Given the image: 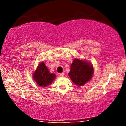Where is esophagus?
<instances>
[{
    "label": "esophagus",
    "instance_id": "34e87169",
    "mask_svg": "<svg viewBox=\"0 0 126 126\" xmlns=\"http://www.w3.org/2000/svg\"><path fill=\"white\" fill-rule=\"evenodd\" d=\"M59 75H60V76H64V73H60V74H59Z\"/></svg>",
    "mask_w": 126,
    "mask_h": 126
}]
</instances>
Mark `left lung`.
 Segmentation results:
<instances>
[{
    "instance_id": "8db88e82",
    "label": "left lung",
    "mask_w": 126,
    "mask_h": 126,
    "mask_svg": "<svg viewBox=\"0 0 126 126\" xmlns=\"http://www.w3.org/2000/svg\"><path fill=\"white\" fill-rule=\"evenodd\" d=\"M94 73L93 66L86 61L75 59L70 65L69 76L75 84L82 86L91 80Z\"/></svg>"
}]
</instances>
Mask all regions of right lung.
<instances>
[{
	"mask_svg": "<svg viewBox=\"0 0 126 126\" xmlns=\"http://www.w3.org/2000/svg\"><path fill=\"white\" fill-rule=\"evenodd\" d=\"M32 76L33 79L39 86L46 87L53 82L56 78V75L50 73L45 63L42 62L38 64Z\"/></svg>",
	"mask_w": 126,
	"mask_h": 126,
	"instance_id": "right-lung-1",
	"label": "right lung"
}]
</instances>
